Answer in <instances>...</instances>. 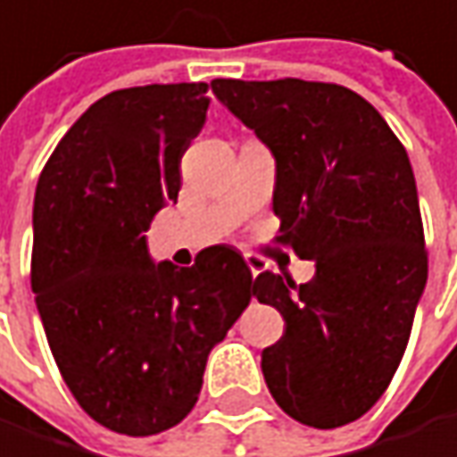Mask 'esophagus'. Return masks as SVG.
Wrapping results in <instances>:
<instances>
[{
	"label": "esophagus",
	"mask_w": 457,
	"mask_h": 457,
	"mask_svg": "<svg viewBox=\"0 0 457 457\" xmlns=\"http://www.w3.org/2000/svg\"><path fill=\"white\" fill-rule=\"evenodd\" d=\"M245 261H247V266H250V271H253V277L263 269V261L258 258V255H245Z\"/></svg>",
	"instance_id": "34e87169"
}]
</instances>
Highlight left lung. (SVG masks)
<instances>
[{
	"label": "left lung",
	"mask_w": 457,
	"mask_h": 457,
	"mask_svg": "<svg viewBox=\"0 0 457 457\" xmlns=\"http://www.w3.org/2000/svg\"><path fill=\"white\" fill-rule=\"evenodd\" d=\"M212 94L271 150L277 242L315 277L261 271L255 299L285 318L261 353L274 402L312 428L366 415L390 385L428 279L412 163L355 91L310 80H212Z\"/></svg>",
	"instance_id": "left-lung-1"
}]
</instances>
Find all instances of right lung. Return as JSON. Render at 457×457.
<instances>
[{
    "label": "right lung",
    "mask_w": 457,
    "mask_h": 457,
    "mask_svg": "<svg viewBox=\"0 0 457 457\" xmlns=\"http://www.w3.org/2000/svg\"><path fill=\"white\" fill-rule=\"evenodd\" d=\"M207 83L112 91L55 145L34 194L31 291L50 353L104 428L153 436L196 404L210 350L255 296L245 258L212 245L153 263L145 231L178 202Z\"/></svg>",
    "instance_id": "right-lung-1"
}]
</instances>
